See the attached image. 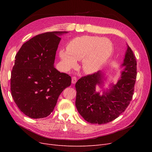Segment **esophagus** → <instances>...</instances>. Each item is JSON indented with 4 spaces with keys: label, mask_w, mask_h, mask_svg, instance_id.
I'll use <instances>...</instances> for the list:
<instances>
[{
    "label": "esophagus",
    "mask_w": 152,
    "mask_h": 152,
    "mask_svg": "<svg viewBox=\"0 0 152 152\" xmlns=\"http://www.w3.org/2000/svg\"><path fill=\"white\" fill-rule=\"evenodd\" d=\"M77 82V77H72V83L73 84H74L76 83Z\"/></svg>",
    "instance_id": "esophagus-1"
}]
</instances>
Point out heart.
I'll return each mask as SVG.
<instances>
[{
  "instance_id": "obj_1",
  "label": "heart",
  "mask_w": 152,
  "mask_h": 152,
  "mask_svg": "<svg viewBox=\"0 0 152 152\" xmlns=\"http://www.w3.org/2000/svg\"><path fill=\"white\" fill-rule=\"evenodd\" d=\"M112 42L109 39L97 36L82 35L69 42L67 50L61 49L59 57L66 70L77 66V61L82 59V67L87 74L99 71L112 56Z\"/></svg>"
}]
</instances>
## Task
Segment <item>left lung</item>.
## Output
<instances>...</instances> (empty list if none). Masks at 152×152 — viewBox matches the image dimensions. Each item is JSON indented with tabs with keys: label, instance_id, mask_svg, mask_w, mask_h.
Returning <instances> with one entry per match:
<instances>
[{
	"label": "left lung",
	"instance_id": "8db88e82",
	"mask_svg": "<svg viewBox=\"0 0 152 152\" xmlns=\"http://www.w3.org/2000/svg\"><path fill=\"white\" fill-rule=\"evenodd\" d=\"M127 49L122 64L123 70L117 84L103 93L96 92V87H102L104 76L102 72L81 77L75 84V105L84 120L91 124H104L117 118L125 111L134 93L137 75L136 60L132 50Z\"/></svg>",
	"mask_w": 152,
	"mask_h": 152
}]
</instances>
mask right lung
<instances>
[{
  "instance_id": "right-lung-1",
  "label": "right lung",
  "mask_w": 152,
  "mask_h": 152,
  "mask_svg": "<svg viewBox=\"0 0 152 152\" xmlns=\"http://www.w3.org/2000/svg\"><path fill=\"white\" fill-rule=\"evenodd\" d=\"M68 31L46 32L34 37L15 56L11 77L12 98L21 111L31 118L50 114L59 96L71 85V77L54 67L61 38Z\"/></svg>"
}]
</instances>
